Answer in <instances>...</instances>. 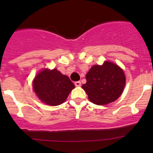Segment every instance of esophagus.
<instances>
[{
	"label": "esophagus",
	"mask_w": 153,
	"mask_h": 153,
	"mask_svg": "<svg viewBox=\"0 0 153 153\" xmlns=\"http://www.w3.org/2000/svg\"><path fill=\"white\" fill-rule=\"evenodd\" d=\"M75 86H81V81H76V82H75Z\"/></svg>",
	"instance_id": "1"
}]
</instances>
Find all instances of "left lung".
<instances>
[{
	"label": "left lung",
	"instance_id": "left-lung-1",
	"mask_svg": "<svg viewBox=\"0 0 153 153\" xmlns=\"http://www.w3.org/2000/svg\"><path fill=\"white\" fill-rule=\"evenodd\" d=\"M82 88L89 100L97 105H106L119 98L126 82L124 72L118 65L106 61L102 66H93L86 75Z\"/></svg>",
	"mask_w": 153,
	"mask_h": 153
}]
</instances>
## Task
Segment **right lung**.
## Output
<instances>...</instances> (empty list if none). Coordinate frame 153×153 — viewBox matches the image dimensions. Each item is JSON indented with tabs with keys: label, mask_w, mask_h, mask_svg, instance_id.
Instances as JSON below:
<instances>
[{
	"label": "right lung",
	"mask_w": 153,
	"mask_h": 153,
	"mask_svg": "<svg viewBox=\"0 0 153 153\" xmlns=\"http://www.w3.org/2000/svg\"><path fill=\"white\" fill-rule=\"evenodd\" d=\"M33 88L42 102L58 106L66 101L75 85L67 75L61 74L57 69H44L35 78Z\"/></svg>",
	"instance_id": "obj_1"
}]
</instances>
